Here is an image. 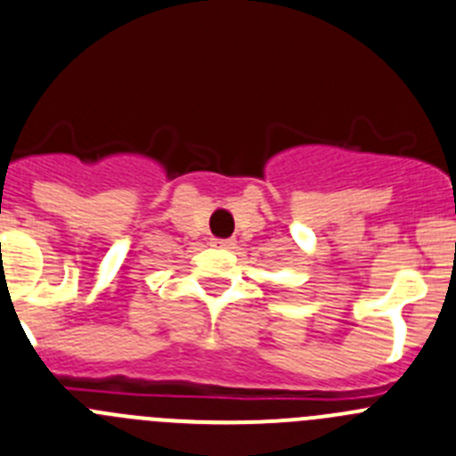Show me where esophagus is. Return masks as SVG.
<instances>
[{"mask_svg":"<svg viewBox=\"0 0 456 456\" xmlns=\"http://www.w3.org/2000/svg\"><path fill=\"white\" fill-rule=\"evenodd\" d=\"M211 245H214V248H220V249H233L236 240H233V238H214V240H211Z\"/></svg>","mask_w":456,"mask_h":456,"instance_id":"esophagus-1","label":"esophagus"}]
</instances>
